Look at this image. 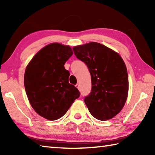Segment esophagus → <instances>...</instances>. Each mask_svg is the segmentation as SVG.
<instances>
[{
  "label": "esophagus",
  "mask_w": 155,
  "mask_h": 155,
  "mask_svg": "<svg viewBox=\"0 0 155 155\" xmlns=\"http://www.w3.org/2000/svg\"><path fill=\"white\" fill-rule=\"evenodd\" d=\"M76 87L78 88V90H80V84L79 83H77V85H76Z\"/></svg>",
  "instance_id": "1"
}]
</instances>
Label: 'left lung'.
Returning a JSON list of instances; mask_svg holds the SVG:
<instances>
[{"label": "left lung", "instance_id": "left-lung-1", "mask_svg": "<svg viewBox=\"0 0 155 155\" xmlns=\"http://www.w3.org/2000/svg\"><path fill=\"white\" fill-rule=\"evenodd\" d=\"M72 49L91 74V92L84 98L90 114L100 120L111 119L121 111L128 96V72L124 61L117 52L97 42Z\"/></svg>", "mask_w": 155, "mask_h": 155}]
</instances>
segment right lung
I'll return each mask as SVG.
<instances>
[{
  "label": "right lung",
  "instance_id": "add662e5",
  "mask_svg": "<svg viewBox=\"0 0 155 155\" xmlns=\"http://www.w3.org/2000/svg\"><path fill=\"white\" fill-rule=\"evenodd\" d=\"M69 46L52 43L37 53L26 68L25 91L36 113L48 120L64 116L80 92L69 83L64 64L72 55Z\"/></svg>",
  "mask_w": 155,
  "mask_h": 155
}]
</instances>
